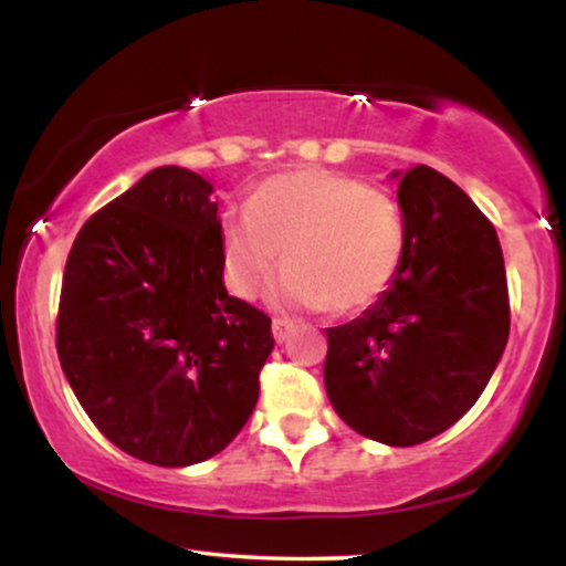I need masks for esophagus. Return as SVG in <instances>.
Wrapping results in <instances>:
<instances>
[{"label": "esophagus", "instance_id": "esophagus-1", "mask_svg": "<svg viewBox=\"0 0 566 566\" xmlns=\"http://www.w3.org/2000/svg\"><path fill=\"white\" fill-rule=\"evenodd\" d=\"M293 329H296V324L289 322V319H273V337L277 345H283L285 339L293 335Z\"/></svg>", "mask_w": 566, "mask_h": 566}]
</instances>
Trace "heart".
<instances>
[{
	"label": "heart",
	"mask_w": 566,
	"mask_h": 566,
	"mask_svg": "<svg viewBox=\"0 0 566 566\" xmlns=\"http://www.w3.org/2000/svg\"><path fill=\"white\" fill-rule=\"evenodd\" d=\"M229 291L250 301L289 273L275 301L289 308L355 314L389 289L405 258V223L386 192L327 167H298L268 177L244 216L219 227Z\"/></svg>",
	"instance_id": "b5f03b06"
}]
</instances>
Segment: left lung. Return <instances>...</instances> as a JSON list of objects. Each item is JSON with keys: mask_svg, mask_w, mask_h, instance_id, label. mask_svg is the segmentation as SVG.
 Instances as JSON below:
<instances>
[{"mask_svg": "<svg viewBox=\"0 0 566 566\" xmlns=\"http://www.w3.org/2000/svg\"><path fill=\"white\" fill-rule=\"evenodd\" d=\"M405 258L374 306L327 329L324 386L355 432L417 446L459 422L505 353L510 304L497 231L459 185L391 172Z\"/></svg>", "mask_w": 566, "mask_h": 566, "instance_id": "8db88e82", "label": "left lung"}]
</instances>
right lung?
Segmentation results:
<instances>
[{"label":"right lung","mask_w":566,"mask_h":566,"mask_svg":"<svg viewBox=\"0 0 566 566\" xmlns=\"http://www.w3.org/2000/svg\"><path fill=\"white\" fill-rule=\"evenodd\" d=\"M213 185L157 167L92 216L69 252L61 368L97 430L154 467H192L250 420L270 319L223 285Z\"/></svg>","instance_id":"1"}]
</instances>
